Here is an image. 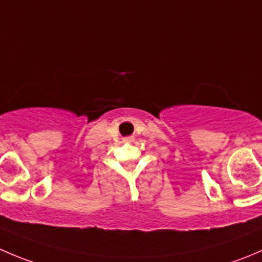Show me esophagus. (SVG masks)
<instances>
[{"label": "esophagus", "mask_w": 262, "mask_h": 262, "mask_svg": "<svg viewBox=\"0 0 262 262\" xmlns=\"http://www.w3.org/2000/svg\"><path fill=\"white\" fill-rule=\"evenodd\" d=\"M133 137H126V138H124V142H126V143H130V142H133Z\"/></svg>", "instance_id": "34e87169"}]
</instances>
